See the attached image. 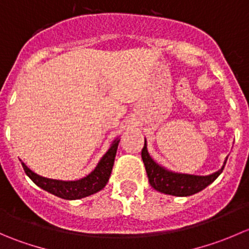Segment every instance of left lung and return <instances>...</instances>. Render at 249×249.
I'll list each match as a JSON object with an SVG mask.
<instances>
[{"label": "left lung", "instance_id": "obj_1", "mask_svg": "<svg viewBox=\"0 0 249 249\" xmlns=\"http://www.w3.org/2000/svg\"><path fill=\"white\" fill-rule=\"evenodd\" d=\"M141 155H142V160L144 162L145 171H147L148 180H149L150 185L158 192L173 195V196H190V195L201 192L207 185L214 182L215 178L223 172L228 160L227 158L222 169L218 170L217 172L208 176H196L172 172L165 167L160 166L152 159V157L148 153L145 140L144 147H143Z\"/></svg>", "mask_w": 249, "mask_h": 249}]
</instances>
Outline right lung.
<instances>
[{
	"mask_svg": "<svg viewBox=\"0 0 249 249\" xmlns=\"http://www.w3.org/2000/svg\"><path fill=\"white\" fill-rule=\"evenodd\" d=\"M119 141V139L113 141L112 145L107 150L106 154L101 158L94 171L89 173L87 177L80 178L78 180H59L42 177V176H38L37 173L31 171L24 162H21L22 169L35 184H37L39 188L50 194L65 200L82 199V197L95 194L106 187L110 172H112L113 164H114Z\"/></svg>",
	"mask_w": 249,
	"mask_h": 249,
	"instance_id": "1",
	"label": "right lung"
}]
</instances>
